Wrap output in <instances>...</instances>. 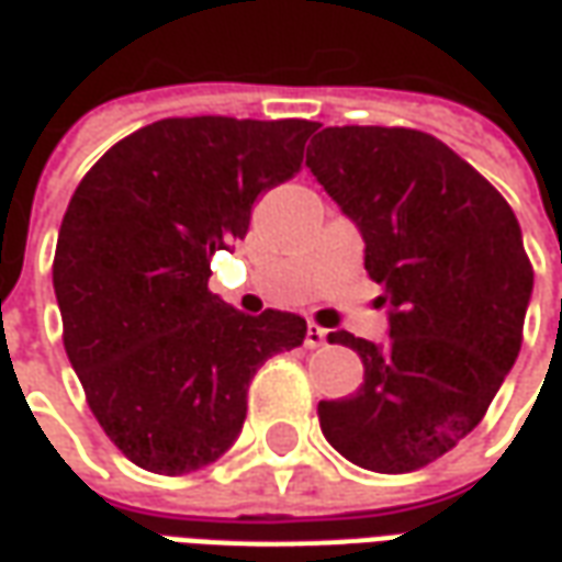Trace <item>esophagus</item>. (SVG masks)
Masks as SVG:
<instances>
[{
    "label": "esophagus",
    "mask_w": 562,
    "mask_h": 562,
    "mask_svg": "<svg viewBox=\"0 0 562 562\" xmlns=\"http://www.w3.org/2000/svg\"><path fill=\"white\" fill-rule=\"evenodd\" d=\"M326 345V329L317 324H308L305 329V348H324Z\"/></svg>",
    "instance_id": "1"
}]
</instances>
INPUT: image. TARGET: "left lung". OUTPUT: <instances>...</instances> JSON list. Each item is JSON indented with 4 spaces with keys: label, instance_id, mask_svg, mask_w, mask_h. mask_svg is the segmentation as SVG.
I'll list each match as a JSON object with an SVG mask.
<instances>
[{
    "label": "left lung",
    "instance_id": "obj_1",
    "mask_svg": "<svg viewBox=\"0 0 562 562\" xmlns=\"http://www.w3.org/2000/svg\"><path fill=\"white\" fill-rule=\"evenodd\" d=\"M305 166L360 226L366 272L384 288L390 341L329 333L363 360L348 400L317 405L351 463L424 469L479 427L524 341L532 266L503 193L436 135L326 126Z\"/></svg>",
    "mask_w": 562,
    "mask_h": 562
}]
</instances>
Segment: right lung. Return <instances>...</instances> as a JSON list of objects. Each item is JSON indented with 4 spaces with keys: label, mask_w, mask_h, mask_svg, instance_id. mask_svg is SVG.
Instances as JSON below:
<instances>
[{
    "label": "right lung",
    "mask_w": 562,
    "mask_h": 562,
    "mask_svg": "<svg viewBox=\"0 0 562 562\" xmlns=\"http://www.w3.org/2000/svg\"><path fill=\"white\" fill-rule=\"evenodd\" d=\"M312 133L296 117H166L109 147L71 196L54 254L63 345L99 427L147 472L214 463L250 378L305 338L300 314L248 317L209 274L262 190L300 172Z\"/></svg>",
    "instance_id": "add662e5"
}]
</instances>
